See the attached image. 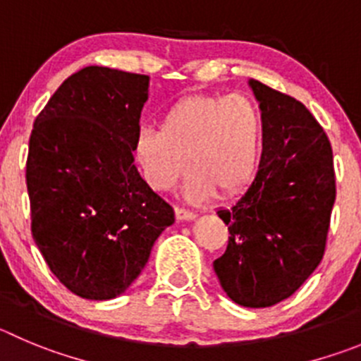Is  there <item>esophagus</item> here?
Listing matches in <instances>:
<instances>
[{
  "instance_id": "obj_1",
  "label": "esophagus",
  "mask_w": 361,
  "mask_h": 361,
  "mask_svg": "<svg viewBox=\"0 0 361 361\" xmlns=\"http://www.w3.org/2000/svg\"><path fill=\"white\" fill-rule=\"evenodd\" d=\"M174 212H176L178 221H194V219H196V214H194V212L185 210V208H181V207L174 208Z\"/></svg>"
}]
</instances>
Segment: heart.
<instances>
[{
    "instance_id": "1",
    "label": "heart",
    "mask_w": 361,
    "mask_h": 361,
    "mask_svg": "<svg viewBox=\"0 0 361 361\" xmlns=\"http://www.w3.org/2000/svg\"><path fill=\"white\" fill-rule=\"evenodd\" d=\"M265 124L258 103L245 94H192L169 104L157 128H144L135 157L154 190H169L187 171L190 201L215 194L238 196L260 169Z\"/></svg>"
}]
</instances>
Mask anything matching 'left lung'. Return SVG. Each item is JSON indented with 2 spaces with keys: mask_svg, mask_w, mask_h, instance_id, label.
<instances>
[{
  "mask_svg": "<svg viewBox=\"0 0 361 361\" xmlns=\"http://www.w3.org/2000/svg\"><path fill=\"white\" fill-rule=\"evenodd\" d=\"M249 87L264 114V154L247 190L217 212L230 238L214 271L231 301L267 308L290 298L324 257L335 169L331 144L301 101L258 80Z\"/></svg>",
  "mask_w": 361,
  "mask_h": 361,
  "instance_id": "left-lung-1",
  "label": "left lung"
}]
</instances>
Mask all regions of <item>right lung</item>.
Wrapping results in <instances>:
<instances>
[{"instance_id": "add662e5", "label": "right lung", "mask_w": 361, "mask_h": 361, "mask_svg": "<svg viewBox=\"0 0 361 361\" xmlns=\"http://www.w3.org/2000/svg\"><path fill=\"white\" fill-rule=\"evenodd\" d=\"M149 76L90 66L37 116L26 187L32 235L63 287L92 301L123 294L142 272L174 210L133 164Z\"/></svg>"}]
</instances>
